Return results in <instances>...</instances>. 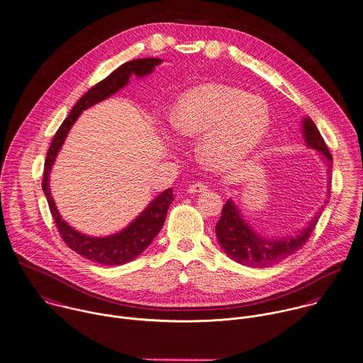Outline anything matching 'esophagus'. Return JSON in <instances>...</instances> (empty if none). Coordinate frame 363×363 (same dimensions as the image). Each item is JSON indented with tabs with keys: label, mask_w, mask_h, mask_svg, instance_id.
<instances>
[{
	"label": "esophagus",
	"mask_w": 363,
	"mask_h": 363,
	"mask_svg": "<svg viewBox=\"0 0 363 363\" xmlns=\"http://www.w3.org/2000/svg\"><path fill=\"white\" fill-rule=\"evenodd\" d=\"M205 191H208V186L202 182H195V184L189 185V188H188L189 194H201V192H205Z\"/></svg>",
	"instance_id": "obj_1"
}]
</instances>
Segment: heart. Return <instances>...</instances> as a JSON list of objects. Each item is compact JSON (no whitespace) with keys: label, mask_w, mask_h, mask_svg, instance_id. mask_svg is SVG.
<instances>
[{"label":"heart","mask_w":363,"mask_h":363,"mask_svg":"<svg viewBox=\"0 0 363 363\" xmlns=\"http://www.w3.org/2000/svg\"><path fill=\"white\" fill-rule=\"evenodd\" d=\"M269 124V106L262 97L219 83L184 93L171 113V125L179 135L205 134L201 155L215 168H229L250 154Z\"/></svg>","instance_id":"1"}]
</instances>
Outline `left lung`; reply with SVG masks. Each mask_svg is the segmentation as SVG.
Masks as SVG:
<instances>
[{
	"label": "left lung",
	"mask_w": 363,
	"mask_h": 363,
	"mask_svg": "<svg viewBox=\"0 0 363 363\" xmlns=\"http://www.w3.org/2000/svg\"><path fill=\"white\" fill-rule=\"evenodd\" d=\"M303 135L307 145L317 150L323 155V161L325 162L328 172H331L333 155L315 123L310 117H306L303 120ZM330 194L331 182L328 184V198L331 196ZM327 203L328 199L324 201L323 208ZM320 213L321 211L308 222V225L303 230L297 232L294 236H289L280 240H269L257 235L249 226V223L245 222L238 206L233 203L232 199H229L226 201L222 209V216L216 223V236L225 253L235 262L249 267H269L294 255L307 243L320 219Z\"/></svg>",
	"instance_id": "left-lung-1"
}]
</instances>
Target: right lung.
I'll return each mask as SVG.
<instances>
[{
	"mask_svg": "<svg viewBox=\"0 0 363 363\" xmlns=\"http://www.w3.org/2000/svg\"><path fill=\"white\" fill-rule=\"evenodd\" d=\"M162 60L157 57H144V59H134L130 62H125L120 67H117L114 72H111L106 79L94 84L89 91H86L79 101L73 106L69 116L65 118L56 134L53 135V140L50 143V147L46 154L45 160V168H43V181H42V189L48 199V205L50 209V213L53 216V220L56 223V228L63 239V242L77 255H80L84 259H89L90 262L103 264V266H118L131 262L137 256H140L148 245L154 240V238L160 233L169 205L174 201L172 188L165 189L161 192L125 229L121 232L106 236V238H91L87 235H83L77 230H74L72 226H69L59 215V211L56 209V205L53 202L50 188H49V174L52 169V165L55 162V158L60 150V147L65 143V138L70 130V127L74 124L77 117L82 114L83 110L91 107L93 104L110 97L117 90L124 87L131 74H135L138 77H143L154 70L157 65H160Z\"/></svg>",
	"mask_w": 363,
	"mask_h": 363,
	"instance_id": "add662e5",
	"label": "right lung"
}]
</instances>
